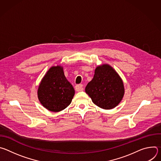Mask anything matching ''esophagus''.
<instances>
[{"label":"esophagus","mask_w":161,"mask_h":161,"mask_svg":"<svg viewBox=\"0 0 161 161\" xmlns=\"http://www.w3.org/2000/svg\"><path fill=\"white\" fill-rule=\"evenodd\" d=\"M75 89L77 92H80V91H82L83 90V85L82 84H80V85H77L75 86Z\"/></svg>","instance_id":"1"}]
</instances>
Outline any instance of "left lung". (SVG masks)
Here are the masks:
<instances>
[{
  "label": "left lung",
  "mask_w": 161,
  "mask_h": 161,
  "mask_svg": "<svg viewBox=\"0 0 161 161\" xmlns=\"http://www.w3.org/2000/svg\"><path fill=\"white\" fill-rule=\"evenodd\" d=\"M86 93L97 106L110 109L116 107L124 95L123 81L108 64L96 67L93 79L85 87Z\"/></svg>",
  "instance_id": "1"
}]
</instances>
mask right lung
<instances>
[{"mask_svg":"<svg viewBox=\"0 0 161 161\" xmlns=\"http://www.w3.org/2000/svg\"><path fill=\"white\" fill-rule=\"evenodd\" d=\"M75 92L73 86L64 75L63 67L57 65L52 67L42 79L37 96L45 108L58 112L71 104Z\"/></svg>","mask_w":161,"mask_h":161,"instance_id":"obj_1","label":"right lung"}]
</instances>
